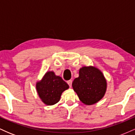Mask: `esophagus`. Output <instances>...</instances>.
<instances>
[{
  "label": "esophagus",
  "mask_w": 135,
  "mask_h": 135,
  "mask_svg": "<svg viewBox=\"0 0 135 135\" xmlns=\"http://www.w3.org/2000/svg\"><path fill=\"white\" fill-rule=\"evenodd\" d=\"M67 84H69V86H70V87L71 88V86H72V80H68Z\"/></svg>",
  "instance_id": "34e87169"
}]
</instances>
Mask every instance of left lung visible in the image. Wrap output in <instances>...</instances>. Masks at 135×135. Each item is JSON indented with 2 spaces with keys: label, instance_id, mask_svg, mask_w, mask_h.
<instances>
[{
  "label": "left lung",
  "instance_id": "obj_1",
  "mask_svg": "<svg viewBox=\"0 0 135 135\" xmlns=\"http://www.w3.org/2000/svg\"><path fill=\"white\" fill-rule=\"evenodd\" d=\"M72 87L80 101L90 105L103 97L107 82L100 70L93 66H83L79 70V76L73 81Z\"/></svg>",
  "mask_w": 135,
  "mask_h": 135
}]
</instances>
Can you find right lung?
<instances>
[{"mask_svg": "<svg viewBox=\"0 0 135 135\" xmlns=\"http://www.w3.org/2000/svg\"><path fill=\"white\" fill-rule=\"evenodd\" d=\"M67 83L57 76L53 72H47L41 81L36 84V89L41 99L46 105H55L60 101L61 94L69 89Z\"/></svg>", "mask_w": 135, "mask_h": 135, "instance_id": "right-lung-1", "label": "right lung"}]
</instances>
